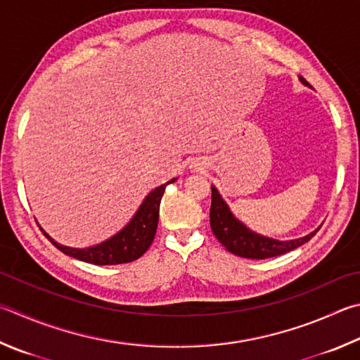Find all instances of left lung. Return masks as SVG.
I'll return each mask as SVG.
<instances>
[{"label":"left lung","instance_id":"8db88e82","mask_svg":"<svg viewBox=\"0 0 360 360\" xmlns=\"http://www.w3.org/2000/svg\"><path fill=\"white\" fill-rule=\"evenodd\" d=\"M300 82L309 84L305 78L300 77ZM212 191V201H211V228L219 243L224 245L228 252H231L238 257L252 258V259H266L272 257H278L286 252H291L299 245L305 244L315 236L316 231L310 233L309 236L294 239V240H276L271 238L259 236V234L248 230L245 225L240 224L238 219H234L230 207L226 206L224 198L220 197L217 188L214 186Z\"/></svg>","mask_w":360,"mask_h":360}]
</instances>
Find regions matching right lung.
Masks as SVG:
<instances>
[{
  "mask_svg": "<svg viewBox=\"0 0 360 360\" xmlns=\"http://www.w3.org/2000/svg\"><path fill=\"white\" fill-rule=\"evenodd\" d=\"M176 179L168 181L167 184H162L160 187L154 188V191L148 195L145 201L134 219L129 221L126 228L116 234V236L110 238L105 243L99 245L88 247V248H72L55 243L47 233H42L49 238V240L53 244L58 250L69 255L72 258H77L84 263L97 264V266H110V264H122L130 263L136 258H140L145 253L149 245L153 244L155 230H158L159 221V209H160V200L163 197V192L168 184H172Z\"/></svg>",
  "mask_w": 360,
  "mask_h": 360,
  "instance_id": "right-lung-1",
  "label": "right lung"
}]
</instances>
